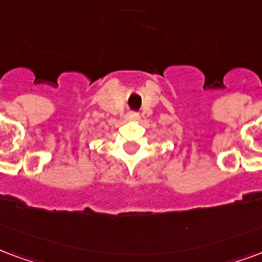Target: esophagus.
Listing matches in <instances>:
<instances>
[{
    "label": "esophagus",
    "instance_id": "obj_1",
    "mask_svg": "<svg viewBox=\"0 0 262 262\" xmlns=\"http://www.w3.org/2000/svg\"><path fill=\"white\" fill-rule=\"evenodd\" d=\"M126 119H129V121H136V119H139V114H137V112H129V114L126 115Z\"/></svg>",
    "mask_w": 262,
    "mask_h": 262
}]
</instances>
